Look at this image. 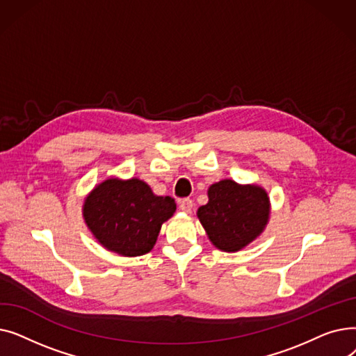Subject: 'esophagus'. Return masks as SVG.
Returning <instances> with one entry per match:
<instances>
[{"mask_svg":"<svg viewBox=\"0 0 356 356\" xmlns=\"http://www.w3.org/2000/svg\"><path fill=\"white\" fill-rule=\"evenodd\" d=\"M179 208L186 213H191L192 209H193V200L192 199H180L179 200Z\"/></svg>","mask_w":356,"mask_h":356,"instance_id":"esophagus-1","label":"esophagus"}]
</instances>
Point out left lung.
<instances>
[{"label":"left lung","instance_id":"left-lung-1","mask_svg":"<svg viewBox=\"0 0 356 356\" xmlns=\"http://www.w3.org/2000/svg\"><path fill=\"white\" fill-rule=\"evenodd\" d=\"M208 197L209 202L197 209V218L218 250L236 252L264 231L270 197L261 186L225 179L211 186Z\"/></svg>","mask_w":356,"mask_h":356}]
</instances>
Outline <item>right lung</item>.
Returning <instances> with one entry per match:
<instances>
[{"label":"right lung","instance_id":"add662e5","mask_svg":"<svg viewBox=\"0 0 356 356\" xmlns=\"http://www.w3.org/2000/svg\"><path fill=\"white\" fill-rule=\"evenodd\" d=\"M88 228L108 251L138 257L153 250L161 225L176 212L175 199L157 196L140 179L111 177L85 199Z\"/></svg>","mask_w":356,"mask_h":356}]
</instances>
